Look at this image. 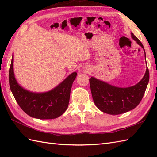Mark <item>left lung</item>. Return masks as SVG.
<instances>
[{
	"instance_id": "obj_1",
	"label": "left lung",
	"mask_w": 157,
	"mask_h": 157,
	"mask_svg": "<svg viewBox=\"0 0 157 157\" xmlns=\"http://www.w3.org/2000/svg\"><path fill=\"white\" fill-rule=\"evenodd\" d=\"M132 37L144 48L140 40L132 33ZM149 80L148 67L144 78L134 86L118 88L94 77L89 79L93 100L97 107L110 115H119L134 109L141 101Z\"/></svg>"
}]
</instances>
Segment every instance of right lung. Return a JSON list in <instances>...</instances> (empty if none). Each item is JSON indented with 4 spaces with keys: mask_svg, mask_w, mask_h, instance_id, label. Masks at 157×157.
I'll return each instance as SVG.
<instances>
[{
    "mask_svg": "<svg viewBox=\"0 0 157 157\" xmlns=\"http://www.w3.org/2000/svg\"><path fill=\"white\" fill-rule=\"evenodd\" d=\"M13 56L9 69V84L18 105L28 115L39 119H52L61 116L68 107L71 89L77 77L73 73L58 86L46 93H33L24 90L16 80L13 70Z\"/></svg>",
    "mask_w": 157,
    "mask_h": 157,
    "instance_id": "obj_1",
    "label": "right lung"
}]
</instances>
